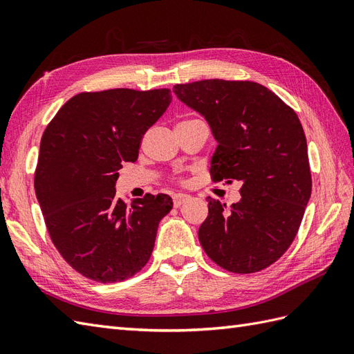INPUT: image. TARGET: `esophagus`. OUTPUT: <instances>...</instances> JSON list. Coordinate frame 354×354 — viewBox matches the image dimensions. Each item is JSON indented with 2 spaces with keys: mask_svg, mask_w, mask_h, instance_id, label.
<instances>
[{
  "mask_svg": "<svg viewBox=\"0 0 354 354\" xmlns=\"http://www.w3.org/2000/svg\"><path fill=\"white\" fill-rule=\"evenodd\" d=\"M188 198H189V196L188 194H175L174 196V206L175 207H178V206H180V205H183V203H185L187 201H188Z\"/></svg>",
  "mask_w": 354,
  "mask_h": 354,
  "instance_id": "1",
  "label": "esophagus"
}]
</instances>
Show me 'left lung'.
Instances as JSON below:
<instances>
[{"instance_id":"obj_1","label":"left lung","mask_w":354,"mask_h":354,"mask_svg":"<svg viewBox=\"0 0 354 354\" xmlns=\"http://www.w3.org/2000/svg\"><path fill=\"white\" fill-rule=\"evenodd\" d=\"M174 93L211 127L214 183L238 180L241 201L227 207L207 197L198 241L223 269L251 274L292 245L311 197L306 139L296 112L266 86L207 79Z\"/></svg>"}]
</instances>
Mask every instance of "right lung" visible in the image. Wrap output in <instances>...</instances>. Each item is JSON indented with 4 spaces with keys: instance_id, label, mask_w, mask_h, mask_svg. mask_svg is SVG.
<instances>
[{
    "instance_id": "add662e5",
    "label": "right lung",
    "mask_w": 354,
    "mask_h": 354,
    "mask_svg": "<svg viewBox=\"0 0 354 354\" xmlns=\"http://www.w3.org/2000/svg\"><path fill=\"white\" fill-rule=\"evenodd\" d=\"M171 102L169 89L116 88L71 97L40 142L34 188L53 245L97 283H118L148 263L167 194L116 197L118 170L139 157L140 140Z\"/></svg>"
}]
</instances>
